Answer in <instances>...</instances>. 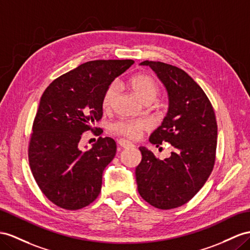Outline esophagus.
<instances>
[{"label": "esophagus", "mask_w": 250, "mask_h": 250, "mask_svg": "<svg viewBox=\"0 0 250 250\" xmlns=\"http://www.w3.org/2000/svg\"><path fill=\"white\" fill-rule=\"evenodd\" d=\"M117 143L120 146H123V148H129V146H134L131 142H129V140H125V139H119Z\"/></svg>", "instance_id": "obj_1"}]
</instances>
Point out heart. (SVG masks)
<instances>
[{
    "instance_id": "1",
    "label": "heart",
    "mask_w": 250,
    "mask_h": 250,
    "mask_svg": "<svg viewBox=\"0 0 250 250\" xmlns=\"http://www.w3.org/2000/svg\"><path fill=\"white\" fill-rule=\"evenodd\" d=\"M129 84L137 97L145 104H150L156 98L159 92L158 83L149 74L139 73L129 79ZM116 83H111L102 96L101 105L104 111H110L117 96ZM150 124L146 119H118L110 125L111 132L127 138H138L143 132L149 129Z\"/></svg>"
}]
</instances>
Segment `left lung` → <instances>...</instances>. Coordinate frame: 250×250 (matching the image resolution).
Returning a JSON list of instances; mask_svg holds the SVG:
<instances>
[{
    "label": "left lung",
    "mask_w": 250,
    "mask_h": 250,
    "mask_svg": "<svg viewBox=\"0 0 250 250\" xmlns=\"http://www.w3.org/2000/svg\"><path fill=\"white\" fill-rule=\"evenodd\" d=\"M164 83L169 95V111L150 143L174 146L169 158H157L140 146L142 162L136 167L140 196L153 207L168 210L183 206L193 197L213 170L217 125L213 106L202 87L182 68L146 60Z\"/></svg>",
    "instance_id": "left-lung-1"
}]
</instances>
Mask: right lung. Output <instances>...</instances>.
Instances as JSON below:
<instances>
[{
	"label": "right lung",
	"instance_id": "obj_1",
	"mask_svg": "<svg viewBox=\"0 0 250 250\" xmlns=\"http://www.w3.org/2000/svg\"><path fill=\"white\" fill-rule=\"evenodd\" d=\"M133 60H95L55 79L44 91L33 124L28 161L36 183L48 200L66 210L93 203L101 191L102 173L116 153L111 137H99L82 151V133L102 117L105 88Z\"/></svg>",
	"mask_w": 250,
	"mask_h": 250
}]
</instances>
